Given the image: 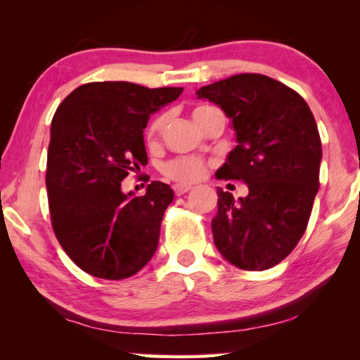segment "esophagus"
<instances>
[{"mask_svg": "<svg viewBox=\"0 0 360 360\" xmlns=\"http://www.w3.org/2000/svg\"><path fill=\"white\" fill-rule=\"evenodd\" d=\"M192 188V186H187V184H174L173 186V192H174V195H184L186 192H188Z\"/></svg>", "mask_w": 360, "mask_h": 360, "instance_id": "1", "label": "esophagus"}]
</instances>
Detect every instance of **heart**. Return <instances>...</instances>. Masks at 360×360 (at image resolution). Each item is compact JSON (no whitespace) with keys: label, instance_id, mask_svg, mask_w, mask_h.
I'll return each instance as SVG.
<instances>
[{"label":"heart","instance_id":"obj_1","mask_svg":"<svg viewBox=\"0 0 360 360\" xmlns=\"http://www.w3.org/2000/svg\"><path fill=\"white\" fill-rule=\"evenodd\" d=\"M212 111H216V108L212 106H206V105H200L192 111V115L195 122H197L200 129H203L205 120L208 117V114H211ZM167 119L160 115L155 120H152L148 130H146V141L149 144H154L160 131L165 127ZM206 168H208V162L203 160L200 157H174L172 160L165 162L160 168L162 174L165 176L167 179L178 182V184H191V182H197L205 176Z\"/></svg>","mask_w":360,"mask_h":360}]
</instances>
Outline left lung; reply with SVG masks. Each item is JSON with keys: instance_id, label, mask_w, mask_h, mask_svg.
Listing matches in <instances>:
<instances>
[{"instance_id": "1", "label": "left lung", "mask_w": 360, "mask_h": 360, "mask_svg": "<svg viewBox=\"0 0 360 360\" xmlns=\"http://www.w3.org/2000/svg\"><path fill=\"white\" fill-rule=\"evenodd\" d=\"M221 106L236 148L216 173L248 184V197L217 188L212 236L225 260L249 271L278 265L307 230L319 191L321 136L311 109L295 90L257 72L236 75L197 92Z\"/></svg>"}]
</instances>
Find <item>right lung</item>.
Listing matches in <instances>:
<instances>
[{"label":"right lung","mask_w":360,"mask_h":360,"mask_svg":"<svg viewBox=\"0 0 360 360\" xmlns=\"http://www.w3.org/2000/svg\"><path fill=\"white\" fill-rule=\"evenodd\" d=\"M182 87L89 82L52 119L46 187L53 233L68 257L101 279L133 276L154 255L173 191L152 181L141 197L122 181L148 163L143 131Z\"/></svg>","instance_id":"add662e5"}]
</instances>
